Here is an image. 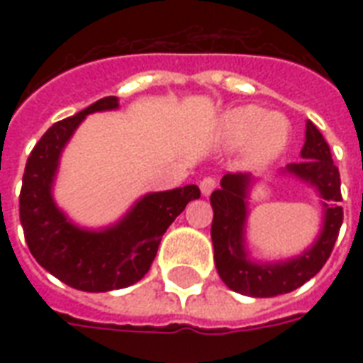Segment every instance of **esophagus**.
<instances>
[{
  "instance_id": "1",
  "label": "esophagus",
  "mask_w": 363,
  "mask_h": 363,
  "mask_svg": "<svg viewBox=\"0 0 363 363\" xmlns=\"http://www.w3.org/2000/svg\"><path fill=\"white\" fill-rule=\"evenodd\" d=\"M216 184H218V182H216L215 177H211V175L203 177V179L199 181V188H201V194H203V196H209V194L216 188Z\"/></svg>"
}]
</instances>
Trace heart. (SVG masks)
Here are the masks:
<instances>
[{"instance_id":"obj_1","label":"heart","mask_w":363,"mask_h":363,"mask_svg":"<svg viewBox=\"0 0 363 363\" xmlns=\"http://www.w3.org/2000/svg\"><path fill=\"white\" fill-rule=\"evenodd\" d=\"M290 125L279 113H265L262 107L245 105L228 111L218 122V139L226 147L247 143L248 158L254 164L269 162L286 147Z\"/></svg>"}]
</instances>
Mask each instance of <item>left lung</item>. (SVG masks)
Wrapping results in <instances>:
<instances>
[{
  "instance_id": "left-lung-1",
  "label": "left lung",
  "mask_w": 363,
  "mask_h": 363,
  "mask_svg": "<svg viewBox=\"0 0 363 363\" xmlns=\"http://www.w3.org/2000/svg\"><path fill=\"white\" fill-rule=\"evenodd\" d=\"M301 156L303 160L299 164H290L286 171L315 184L322 199L326 201V216L318 241L299 258L271 265H256L247 259V252L242 248V232L247 218L245 198L248 175L226 173L222 177L220 188L211 194V205L215 211L211 226L215 265L222 281L233 292L252 298H273L292 292L313 279L330 258L343 224V209L337 205V201L343 199L341 179L339 169L333 164L330 145L311 121H307ZM332 203L336 205L332 206Z\"/></svg>"
}]
</instances>
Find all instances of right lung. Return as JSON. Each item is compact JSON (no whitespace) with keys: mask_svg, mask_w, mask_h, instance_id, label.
<instances>
[{"mask_svg":"<svg viewBox=\"0 0 363 363\" xmlns=\"http://www.w3.org/2000/svg\"><path fill=\"white\" fill-rule=\"evenodd\" d=\"M116 107L118 99L107 96L50 125L31 150L22 177L20 224L30 252L50 275L82 292H109L141 281L165 230L188 201L201 196L196 184L148 194L124 220L104 232L79 230L67 222L50 196L60 152L84 116Z\"/></svg>","mask_w":363,"mask_h":363,"instance_id":"obj_1","label":"right lung"}]
</instances>
